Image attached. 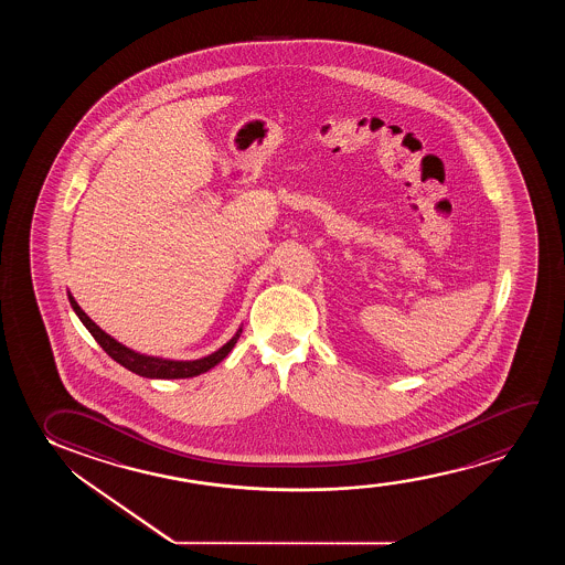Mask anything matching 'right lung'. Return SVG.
<instances>
[{
	"instance_id": "1",
	"label": "right lung",
	"mask_w": 565,
	"mask_h": 565,
	"mask_svg": "<svg viewBox=\"0 0 565 565\" xmlns=\"http://www.w3.org/2000/svg\"><path fill=\"white\" fill-rule=\"evenodd\" d=\"M67 297H70L71 307L75 310L78 320L85 324L88 332L93 333V338L98 341V345L116 363L125 366L127 371L145 376V379H193V376H199L202 372H209L210 369H214L217 363H222L225 356L230 355V351L235 348V343H237L241 332H243V326H239V330L235 332V335L225 345H222L214 353L202 356V359H194V361H173V359H162V356L145 355V353H139L135 349L127 348L124 343L114 340L109 333L104 332L100 326L90 320L85 310L78 307V302L75 301V297L71 295V291H67Z\"/></svg>"
}]
</instances>
